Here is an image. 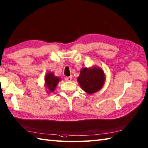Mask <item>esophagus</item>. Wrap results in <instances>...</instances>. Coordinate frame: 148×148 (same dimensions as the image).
Here are the masks:
<instances>
[{"mask_svg": "<svg viewBox=\"0 0 148 148\" xmlns=\"http://www.w3.org/2000/svg\"><path fill=\"white\" fill-rule=\"evenodd\" d=\"M72 78H73V76H72V75H71V76L66 77L65 79H66V81H71L72 80Z\"/></svg>", "mask_w": 148, "mask_h": 148, "instance_id": "34e87169", "label": "esophagus"}]
</instances>
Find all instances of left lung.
<instances>
[{"mask_svg":"<svg viewBox=\"0 0 148 148\" xmlns=\"http://www.w3.org/2000/svg\"><path fill=\"white\" fill-rule=\"evenodd\" d=\"M105 81L104 72L101 68L92 67L81 69L77 81L86 92L92 94L101 90Z\"/></svg>","mask_w":148,"mask_h":148,"instance_id":"left-lung-1","label":"left lung"}]
</instances>
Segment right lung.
Listing matches in <instances>:
<instances>
[{
  "label": "right lung",
  "instance_id": "right-lung-1",
  "mask_svg": "<svg viewBox=\"0 0 148 148\" xmlns=\"http://www.w3.org/2000/svg\"><path fill=\"white\" fill-rule=\"evenodd\" d=\"M60 81V77L55 76L53 73H48L45 78V86L48 90L47 91H49V92H53Z\"/></svg>",
  "mask_w": 148,
  "mask_h": 148
}]
</instances>
